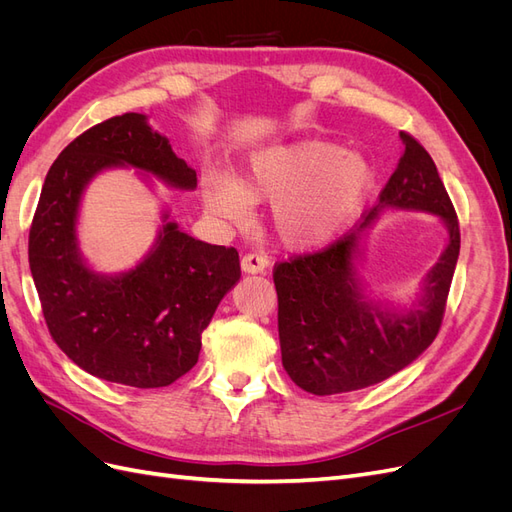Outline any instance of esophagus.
Segmentation results:
<instances>
[{
	"instance_id": "1",
	"label": "esophagus",
	"mask_w": 512,
	"mask_h": 512,
	"mask_svg": "<svg viewBox=\"0 0 512 512\" xmlns=\"http://www.w3.org/2000/svg\"><path fill=\"white\" fill-rule=\"evenodd\" d=\"M269 265H271V262H269V258H267L265 254L247 252V254L241 258V269H243L245 273H252V275L267 271Z\"/></svg>"
}]
</instances>
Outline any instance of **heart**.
Instances as JSON below:
<instances>
[{
  "mask_svg": "<svg viewBox=\"0 0 512 512\" xmlns=\"http://www.w3.org/2000/svg\"><path fill=\"white\" fill-rule=\"evenodd\" d=\"M374 183L369 162L329 141H301L254 153L237 183L211 177L205 200L220 218L239 222L252 203L273 200L271 224L286 245L327 241L359 211Z\"/></svg>",
  "mask_w": 512,
  "mask_h": 512,
  "instance_id": "obj_1",
  "label": "heart"
}]
</instances>
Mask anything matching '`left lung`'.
I'll use <instances>...</instances> for the list:
<instances>
[{
  "instance_id": "obj_1",
  "label": "left lung",
  "mask_w": 512,
  "mask_h": 512,
  "mask_svg": "<svg viewBox=\"0 0 512 512\" xmlns=\"http://www.w3.org/2000/svg\"><path fill=\"white\" fill-rule=\"evenodd\" d=\"M404 156L378 196L342 237L318 252L275 262L277 329L292 382L312 395L359 391L410 365L436 339L459 258V220L427 149L408 132ZM384 206L423 208L449 226V245L428 276L422 305L397 317L367 304L355 288V237Z\"/></svg>"
}]
</instances>
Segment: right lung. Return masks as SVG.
I'll return each instance as SVG.
<instances>
[{
    "label": "right lung",
    "instance_id": "right-lung-1",
    "mask_svg": "<svg viewBox=\"0 0 512 512\" xmlns=\"http://www.w3.org/2000/svg\"><path fill=\"white\" fill-rule=\"evenodd\" d=\"M130 164L181 190L196 170L177 158L145 115L126 113L85 130L46 173L29 228V269L53 342L91 376L160 389L196 365L200 335L241 277L235 247L196 241L168 222L134 271L104 277L76 252V211L102 168Z\"/></svg>",
    "mask_w": 512,
    "mask_h": 512
}]
</instances>
